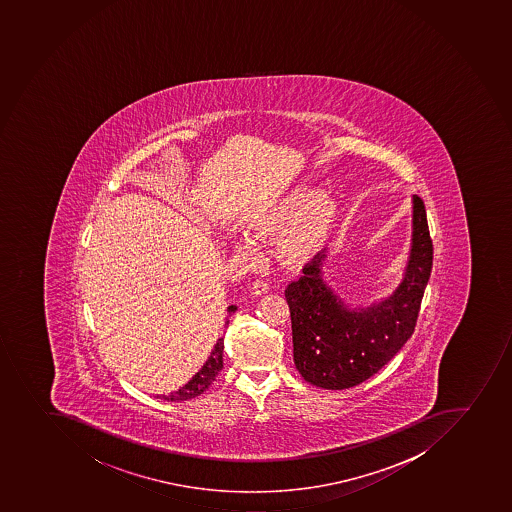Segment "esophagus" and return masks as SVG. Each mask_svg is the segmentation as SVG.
Segmentation results:
<instances>
[{
	"label": "esophagus",
	"instance_id": "esophagus-1",
	"mask_svg": "<svg viewBox=\"0 0 512 512\" xmlns=\"http://www.w3.org/2000/svg\"><path fill=\"white\" fill-rule=\"evenodd\" d=\"M268 290H270V285H268L267 282H263V280H257V282H254V285H252V293L257 296L265 295Z\"/></svg>",
	"mask_w": 512,
	"mask_h": 512
}]
</instances>
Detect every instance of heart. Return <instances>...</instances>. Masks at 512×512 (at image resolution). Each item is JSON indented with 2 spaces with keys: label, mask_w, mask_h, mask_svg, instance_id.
Instances as JSON below:
<instances>
[{
  "label": "heart",
  "mask_w": 512,
  "mask_h": 512,
  "mask_svg": "<svg viewBox=\"0 0 512 512\" xmlns=\"http://www.w3.org/2000/svg\"><path fill=\"white\" fill-rule=\"evenodd\" d=\"M336 214V199L328 193H316L315 186L296 184L286 189L258 211L245 217L244 226L257 239H270L278 232V250L290 262H301L315 254L321 237ZM237 247L255 254L258 247L249 235L237 237Z\"/></svg>",
  "instance_id": "1"
}]
</instances>
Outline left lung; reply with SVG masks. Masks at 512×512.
Wrapping results in <instances>:
<instances>
[{
	"label": "left lung",
	"mask_w": 512,
	"mask_h": 512,
	"mask_svg": "<svg viewBox=\"0 0 512 512\" xmlns=\"http://www.w3.org/2000/svg\"><path fill=\"white\" fill-rule=\"evenodd\" d=\"M319 252L303 277L285 290L290 306L293 361L301 377L328 390H343L374 376L412 336L433 265L425 204L412 197V240L404 277L392 295L351 308L328 285Z\"/></svg>",
	"instance_id": "left-lung-1"
}]
</instances>
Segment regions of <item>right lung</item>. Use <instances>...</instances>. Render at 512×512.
Returning a JSON list of instances; mask_svg holds the SVG:
<instances>
[{
    "label": "right lung",
    "mask_w": 512,
    "mask_h": 512,
    "mask_svg": "<svg viewBox=\"0 0 512 512\" xmlns=\"http://www.w3.org/2000/svg\"><path fill=\"white\" fill-rule=\"evenodd\" d=\"M237 311V306L230 305L227 308V315H234ZM226 324H229V318H226ZM222 354H224V338L217 341L216 346L212 349L211 356L207 359L206 364L201 367V371L194 374L193 379L189 380L188 384L183 385L181 389L176 390L173 394L163 395V399L168 402H181V400L194 399L202 392L209 389V385L216 380L217 374L222 371Z\"/></svg>",
    "instance_id": "1"
}]
</instances>
